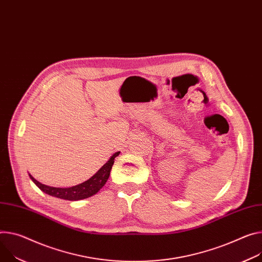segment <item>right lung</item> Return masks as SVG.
<instances>
[{"label":"right lung","instance_id":"right-lung-1","mask_svg":"<svg viewBox=\"0 0 262 262\" xmlns=\"http://www.w3.org/2000/svg\"><path fill=\"white\" fill-rule=\"evenodd\" d=\"M119 154H120V151H117L116 154H114L110 158V160L102 166V167L88 181L73 187L57 188V187L47 186L36 181L30 173H29V177L33 181V183L41 190V191H43L45 193L49 195H52L54 198H58L67 201H79V200L88 199L94 194H96L104 186V184L106 183L110 177V172L113 167L115 158L118 157Z\"/></svg>","mask_w":262,"mask_h":262}]
</instances>
